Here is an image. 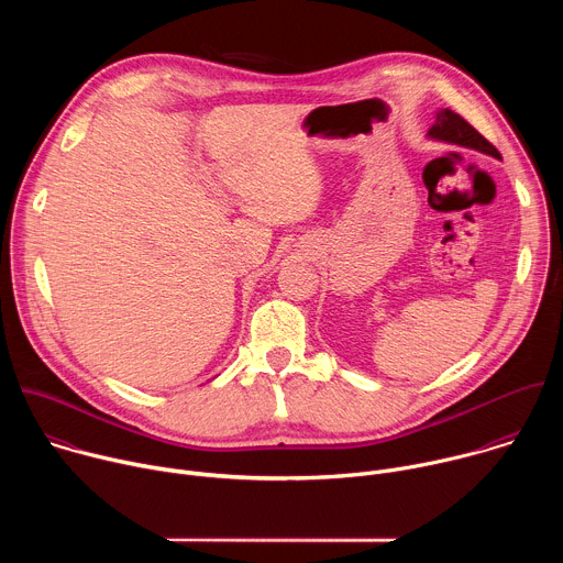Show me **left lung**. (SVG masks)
I'll return each instance as SVG.
<instances>
[{"label": "left lung", "instance_id": "8db88e82", "mask_svg": "<svg viewBox=\"0 0 563 563\" xmlns=\"http://www.w3.org/2000/svg\"><path fill=\"white\" fill-rule=\"evenodd\" d=\"M428 135H432L434 140L452 142L459 146H467V148H474L481 153L501 157V153L497 151L495 144H490L470 122H465L459 113H454L450 109H443L437 113V122L430 126Z\"/></svg>", "mask_w": 563, "mask_h": 563}]
</instances>
